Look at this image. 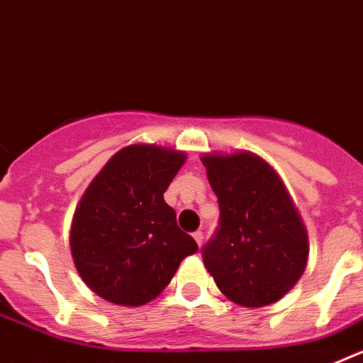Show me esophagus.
<instances>
[{"label": "esophagus", "instance_id": "obj_1", "mask_svg": "<svg viewBox=\"0 0 363 363\" xmlns=\"http://www.w3.org/2000/svg\"><path fill=\"white\" fill-rule=\"evenodd\" d=\"M192 236H194V240H196L198 245L201 247V243H203V233H201V230H196V233L192 234Z\"/></svg>", "mask_w": 363, "mask_h": 363}]
</instances>
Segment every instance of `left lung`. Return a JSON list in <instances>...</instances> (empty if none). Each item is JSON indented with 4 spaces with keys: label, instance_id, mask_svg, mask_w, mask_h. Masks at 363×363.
I'll return each mask as SVG.
<instances>
[{
    "label": "left lung",
    "instance_id": "8db88e82",
    "mask_svg": "<svg viewBox=\"0 0 363 363\" xmlns=\"http://www.w3.org/2000/svg\"><path fill=\"white\" fill-rule=\"evenodd\" d=\"M220 205V229L203 247L218 289L243 307L271 306L306 271L309 238L278 172L249 150L201 156Z\"/></svg>",
    "mask_w": 363,
    "mask_h": 363
}]
</instances>
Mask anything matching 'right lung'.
<instances>
[{
    "label": "right lung",
    "mask_w": 363,
    "mask_h": 363,
    "mask_svg": "<svg viewBox=\"0 0 363 363\" xmlns=\"http://www.w3.org/2000/svg\"><path fill=\"white\" fill-rule=\"evenodd\" d=\"M187 156L134 143L118 150L83 192L70 225L82 280L104 300L140 307L162 294L198 245L179 229L163 192Z\"/></svg>",
    "instance_id": "right-lung-1"
}]
</instances>
